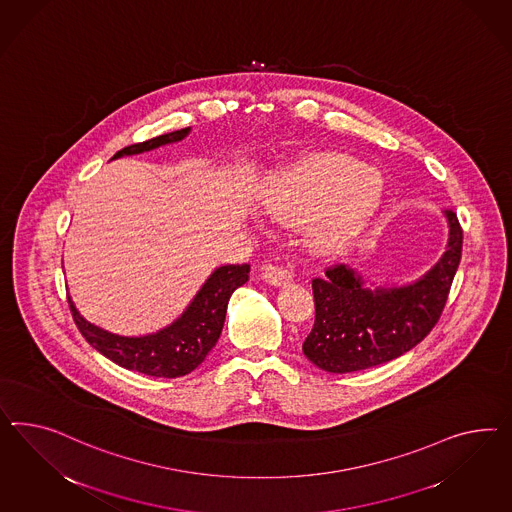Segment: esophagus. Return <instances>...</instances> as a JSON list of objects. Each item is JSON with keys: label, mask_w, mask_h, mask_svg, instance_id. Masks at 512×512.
<instances>
[{"label": "esophagus", "mask_w": 512, "mask_h": 512, "mask_svg": "<svg viewBox=\"0 0 512 512\" xmlns=\"http://www.w3.org/2000/svg\"><path fill=\"white\" fill-rule=\"evenodd\" d=\"M261 277H263L268 285H274V287H283V285H287V283L292 281L291 270L285 268V266H277V264L264 266Z\"/></svg>", "instance_id": "34e87169"}]
</instances>
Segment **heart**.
Returning <instances> with one entry per match:
<instances>
[{
  "label": "heart",
  "instance_id": "b5f03b06",
  "mask_svg": "<svg viewBox=\"0 0 512 512\" xmlns=\"http://www.w3.org/2000/svg\"><path fill=\"white\" fill-rule=\"evenodd\" d=\"M380 186L365 169L337 154H318L270 186L264 208L281 221L322 215L307 229V242L318 253L345 248L373 216Z\"/></svg>",
  "mask_w": 512,
  "mask_h": 512
}]
</instances>
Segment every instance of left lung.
I'll return each mask as SVG.
<instances>
[{"instance_id":"8db88e82","label":"left lung","mask_w":512,"mask_h":512,"mask_svg":"<svg viewBox=\"0 0 512 512\" xmlns=\"http://www.w3.org/2000/svg\"><path fill=\"white\" fill-rule=\"evenodd\" d=\"M449 244L440 263L408 287L365 289L345 264L315 277V324L305 337L304 354L322 371L354 373L395 360L421 343L442 317L455 279L464 231L453 210Z\"/></svg>"}]
</instances>
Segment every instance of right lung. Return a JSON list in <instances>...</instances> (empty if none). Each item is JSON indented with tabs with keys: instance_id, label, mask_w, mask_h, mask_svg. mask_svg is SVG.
<instances>
[{
	"instance_id": "obj_1",
	"label": "right lung",
	"mask_w": 512,
	"mask_h": 512,
	"mask_svg": "<svg viewBox=\"0 0 512 512\" xmlns=\"http://www.w3.org/2000/svg\"><path fill=\"white\" fill-rule=\"evenodd\" d=\"M188 132L190 128H182L177 132L128 145L115 152L113 158L175 143L186 138ZM248 274L249 264H227L214 270V274L208 277L207 283L195 294L194 302L188 305L180 318L164 330L143 337H121L98 328L76 311L69 298L70 313L85 341L108 360L128 371H138L156 378H177L192 373L195 367L205 361L212 346L218 343L229 298L248 281Z\"/></svg>"
}]
</instances>
